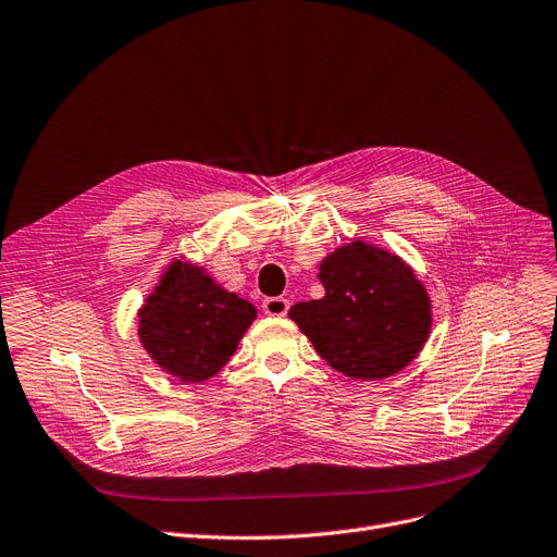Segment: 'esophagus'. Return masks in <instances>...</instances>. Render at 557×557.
Here are the masks:
<instances>
[{"label": "esophagus", "instance_id": "34e87169", "mask_svg": "<svg viewBox=\"0 0 557 557\" xmlns=\"http://www.w3.org/2000/svg\"><path fill=\"white\" fill-rule=\"evenodd\" d=\"M261 307L265 313H269V317H286L288 300L286 298H265L261 302Z\"/></svg>", "mask_w": 557, "mask_h": 557}]
</instances>
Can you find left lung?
<instances>
[{
	"label": "left lung",
	"instance_id": "obj_1",
	"mask_svg": "<svg viewBox=\"0 0 557 557\" xmlns=\"http://www.w3.org/2000/svg\"><path fill=\"white\" fill-rule=\"evenodd\" d=\"M325 296L288 309L327 364L348 377L382 380L417 357L430 334V298L414 271L355 240L319 273Z\"/></svg>",
	"mask_w": 557,
	"mask_h": 557
}]
</instances>
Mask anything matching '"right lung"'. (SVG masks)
I'll return each instance as SVG.
<instances>
[{
  "instance_id": "1",
  "label": "right lung",
  "mask_w": 557,
  "mask_h": 557,
  "mask_svg": "<svg viewBox=\"0 0 557 557\" xmlns=\"http://www.w3.org/2000/svg\"><path fill=\"white\" fill-rule=\"evenodd\" d=\"M257 309L225 292L202 269L175 261L140 309L138 334L157 364L182 382H202L219 373Z\"/></svg>"
}]
</instances>
